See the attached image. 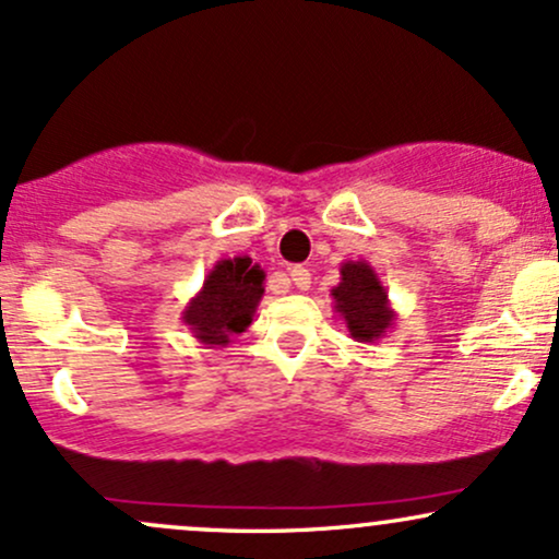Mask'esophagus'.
<instances>
[{"mask_svg": "<svg viewBox=\"0 0 559 559\" xmlns=\"http://www.w3.org/2000/svg\"><path fill=\"white\" fill-rule=\"evenodd\" d=\"M292 281H294V286L297 288H301V292H305V288H310V284H312V275H310V271H307V267H301V265H297V267H292Z\"/></svg>", "mask_w": 559, "mask_h": 559, "instance_id": "34e87169", "label": "esophagus"}]
</instances>
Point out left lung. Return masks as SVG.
Returning <instances> with one entry per match:
<instances>
[{"instance_id": "1", "label": "left lung", "mask_w": 559, "mask_h": 559, "mask_svg": "<svg viewBox=\"0 0 559 559\" xmlns=\"http://www.w3.org/2000/svg\"><path fill=\"white\" fill-rule=\"evenodd\" d=\"M333 310L344 320L355 342L376 344L394 329L396 312L389 301L386 286L381 284L373 265L365 260L342 262V281L331 288Z\"/></svg>"}]
</instances>
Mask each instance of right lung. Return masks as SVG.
<instances>
[{"label": "right lung", "instance_id": "right-lung-1", "mask_svg": "<svg viewBox=\"0 0 559 559\" xmlns=\"http://www.w3.org/2000/svg\"><path fill=\"white\" fill-rule=\"evenodd\" d=\"M262 281H265V271L247 254L217 260L213 271L204 275L202 288L181 312L191 336L207 349L228 346L230 338L252 325L262 294H265Z\"/></svg>", "mask_w": 559, "mask_h": 559}]
</instances>
